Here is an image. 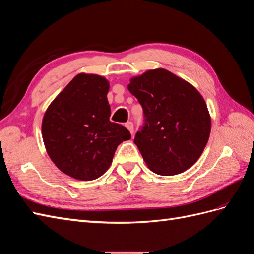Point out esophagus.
I'll return each mask as SVG.
<instances>
[{"instance_id":"34e87169","label":"esophagus","mask_w":254,"mask_h":254,"mask_svg":"<svg viewBox=\"0 0 254 254\" xmlns=\"http://www.w3.org/2000/svg\"><path fill=\"white\" fill-rule=\"evenodd\" d=\"M125 126H126V128L128 129L129 130V132H130L131 134L133 133V124H132V122H127L126 124H125Z\"/></svg>"}]
</instances>
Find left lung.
Listing matches in <instances>:
<instances>
[{"instance_id":"1","label":"left lung","mask_w":254,"mask_h":254,"mask_svg":"<svg viewBox=\"0 0 254 254\" xmlns=\"http://www.w3.org/2000/svg\"><path fill=\"white\" fill-rule=\"evenodd\" d=\"M128 89L143 109L144 125L133 141L148 168L174 176L193 166L211 130L207 104L198 90L165 69L132 77Z\"/></svg>"}]
</instances>
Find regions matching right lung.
<instances>
[{"mask_svg": "<svg viewBox=\"0 0 254 254\" xmlns=\"http://www.w3.org/2000/svg\"><path fill=\"white\" fill-rule=\"evenodd\" d=\"M110 85L103 76L79 73L49 104L42 122L48 156L64 174L82 181L101 177L128 129L110 121Z\"/></svg>", "mask_w": 254, "mask_h": 254, "instance_id": "obj_1", "label": "right lung"}]
</instances>
